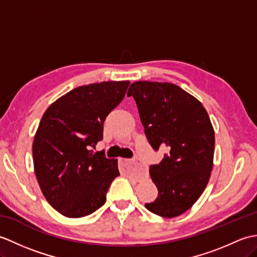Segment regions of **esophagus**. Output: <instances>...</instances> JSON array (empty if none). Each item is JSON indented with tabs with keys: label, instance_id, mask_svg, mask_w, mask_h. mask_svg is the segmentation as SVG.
Returning a JSON list of instances; mask_svg holds the SVG:
<instances>
[{
	"label": "esophagus",
	"instance_id": "obj_1",
	"mask_svg": "<svg viewBox=\"0 0 257 257\" xmlns=\"http://www.w3.org/2000/svg\"><path fill=\"white\" fill-rule=\"evenodd\" d=\"M120 163H121V166L125 172L137 174V176H141V174H144L146 172L145 167L136 160L120 159Z\"/></svg>",
	"mask_w": 257,
	"mask_h": 257
}]
</instances>
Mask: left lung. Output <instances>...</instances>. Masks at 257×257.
Returning <instances> with one entry per match:
<instances>
[{
  "instance_id": "8db88e82",
  "label": "left lung",
  "mask_w": 257,
  "mask_h": 257,
  "mask_svg": "<svg viewBox=\"0 0 257 257\" xmlns=\"http://www.w3.org/2000/svg\"><path fill=\"white\" fill-rule=\"evenodd\" d=\"M127 95L137 103L152 148L167 151L159 165L150 166L158 198L146 207L169 219L181 215L211 177L215 137L209 114L195 97L170 83L135 81Z\"/></svg>"
}]
</instances>
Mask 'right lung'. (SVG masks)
Here are the masks:
<instances>
[{
	"label": "right lung",
	"instance_id": "1",
	"mask_svg": "<svg viewBox=\"0 0 257 257\" xmlns=\"http://www.w3.org/2000/svg\"><path fill=\"white\" fill-rule=\"evenodd\" d=\"M129 80L79 86L46 109L33 141L38 185L54 209L78 219L106 202L112 180L119 176L117 159L94 154L102 139L103 121L123 99Z\"/></svg>",
	"mask_w": 257,
	"mask_h": 257
}]
</instances>
